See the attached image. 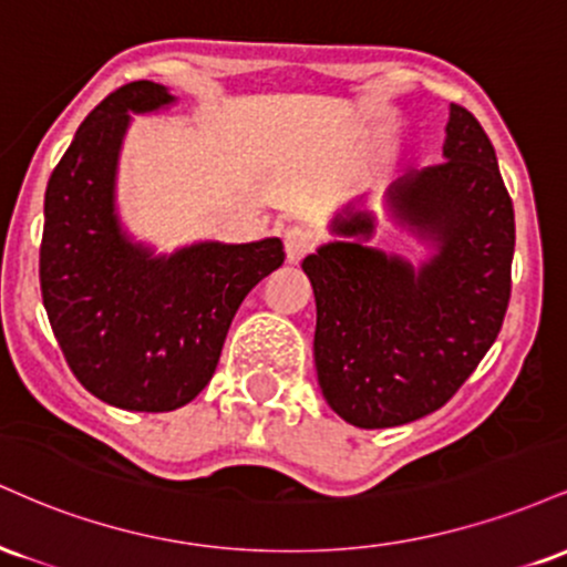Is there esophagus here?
<instances>
[{
  "label": "esophagus",
  "instance_id": "1",
  "mask_svg": "<svg viewBox=\"0 0 567 567\" xmlns=\"http://www.w3.org/2000/svg\"><path fill=\"white\" fill-rule=\"evenodd\" d=\"M285 252H288V261L290 264H298L306 252H311V247H315V234L309 229H303V226H290V229H285Z\"/></svg>",
  "mask_w": 567,
  "mask_h": 567
}]
</instances>
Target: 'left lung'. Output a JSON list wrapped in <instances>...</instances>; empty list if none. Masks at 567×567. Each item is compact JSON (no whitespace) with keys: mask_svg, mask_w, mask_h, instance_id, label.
Wrapping results in <instances>:
<instances>
[{"mask_svg":"<svg viewBox=\"0 0 567 567\" xmlns=\"http://www.w3.org/2000/svg\"><path fill=\"white\" fill-rule=\"evenodd\" d=\"M440 165L389 188L392 218L434 247L413 269L375 250V218L347 207L333 234L303 258L315 288V365L328 405L360 429L402 426L458 392L496 341L512 296L514 207L496 148L451 103Z\"/></svg>","mask_w":567,"mask_h":567,"instance_id":"obj_1","label":"left lung"}]
</instances>
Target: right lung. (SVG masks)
<instances>
[{"label":"right lung","mask_w":567,"mask_h":567,"mask_svg":"<svg viewBox=\"0 0 567 567\" xmlns=\"http://www.w3.org/2000/svg\"><path fill=\"white\" fill-rule=\"evenodd\" d=\"M173 101L148 80L103 97L44 192L39 285L58 347L90 394L141 413L186 405L210 383L239 303L285 261L277 237L154 256L122 231L114 181L130 114Z\"/></svg>","instance_id":"add662e5"}]
</instances>
